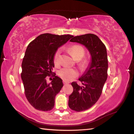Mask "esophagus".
<instances>
[{"mask_svg": "<svg viewBox=\"0 0 134 134\" xmlns=\"http://www.w3.org/2000/svg\"><path fill=\"white\" fill-rule=\"evenodd\" d=\"M63 84H64V85H66V84H69V82H68L67 81H65V80H63Z\"/></svg>", "mask_w": 134, "mask_h": 134, "instance_id": "34e87169", "label": "esophagus"}]
</instances>
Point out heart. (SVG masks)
<instances>
[{
	"instance_id": "1",
	"label": "heart",
	"mask_w": 134,
	"mask_h": 134,
	"mask_svg": "<svg viewBox=\"0 0 134 134\" xmlns=\"http://www.w3.org/2000/svg\"><path fill=\"white\" fill-rule=\"evenodd\" d=\"M68 51L71 54L72 57L75 60H81L82 57L84 56L85 54V49L82 46L79 44H74L68 48ZM61 50L59 49L56 51L54 55V59H53V62L55 66H59L60 64L61 61ZM88 62L87 59H83L82 60L80 65L82 68H85L88 65ZM59 76L62 79L65 81H70V80H73L74 78L77 77L78 71L76 70L73 69H70V68L64 67L61 69L58 72Z\"/></svg>"
}]
</instances>
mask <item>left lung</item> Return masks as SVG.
Masks as SVG:
<instances>
[{
	"label": "left lung",
	"mask_w": 134,
	"mask_h": 134,
	"mask_svg": "<svg viewBox=\"0 0 134 134\" xmlns=\"http://www.w3.org/2000/svg\"><path fill=\"white\" fill-rule=\"evenodd\" d=\"M70 42L84 45L91 55L90 67L79 79L83 86L72 82L73 91L69 96V107L75 111H84L93 106L101 96L108 77L107 53L105 46L94 34L75 36Z\"/></svg>",
	"instance_id": "obj_1"
}]
</instances>
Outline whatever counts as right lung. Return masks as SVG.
I'll list each match as a JSON object with an SVG mask.
<instances>
[{
	"label": "right lung",
	"mask_w": 134,
	"mask_h": 134,
	"mask_svg": "<svg viewBox=\"0 0 134 134\" xmlns=\"http://www.w3.org/2000/svg\"><path fill=\"white\" fill-rule=\"evenodd\" d=\"M72 37L70 35L42 34L27 47L21 78L27 99L37 110L48 111L54 107L55 97L63 86L62 80L52 72L54 55L57 48ZM47 76L53 77L51 84H47Z\"/></svg>",
	"instance_id": "obj_1"
}]
</instances>
